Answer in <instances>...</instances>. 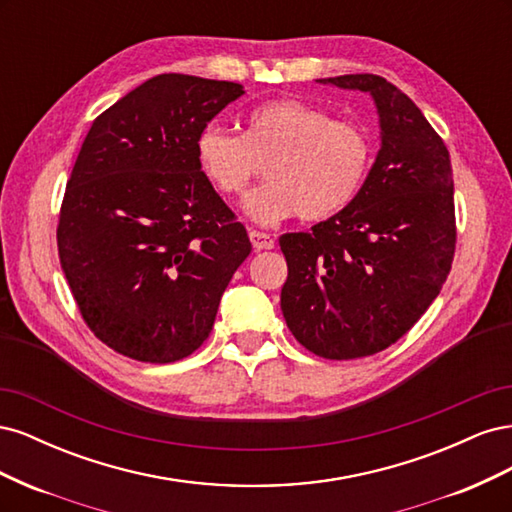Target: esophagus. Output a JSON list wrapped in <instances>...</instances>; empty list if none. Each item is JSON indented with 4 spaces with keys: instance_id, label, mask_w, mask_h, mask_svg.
Returning a JSON list of instances; mask_svg holds the SVG:
<instances>
[{
    "instance_id": "1",
    "label": "esophagus",
    "mask_w": 512,
    "mask_h": 512,
    "mask_svg": "<svg viewBox=\"0 0 512 512\" xmlns=\"http://www.w3.org/2000/svg\"><path fill=\"white\" fill-rule=\"evenodd\" d=\"M250 241L254 245V250H273L275 245V239L271 235H267V232H260V230H250Z\"/></svg>"
}]
</instances>
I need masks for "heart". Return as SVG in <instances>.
Here are the masks:
<instances>
[{"instance_id":"obj_1","label":"heart","mask_w":512,"mask_h":512,"mask_svg":"<svg viewBox=\"0 0 512 512\" xmlns=\"http://www.w3.org/2000/svg\"><path fill=\"white\" fill-rule=\"evenodd\" d=\"M371 156L365 128L301 100L252 108L241 136L220 126L196 136L200 173L224 196H241L265 164L269 181L245 200L258 224H277L297 213L309 222L331 218L361 192Z\"/></svg>"}]
</instances>
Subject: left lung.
Listing matches in <instances>:
<instances>
[{
  "label": "left lung",
  "instance_id": "obj_1",
  "mask_svg": "<svg viewBox=\"0 0 512 512\" xmlns=\"http://www.w3.org/2000/svg\"><path fill=\"white\" fill-rule=\"evenodd\" d=\"M320 83L374 96L382 147L361 192L309 232H286L282 312L297 342L348 361L395 344L451 273L457 226L451 156L418 106L378 74Z\"/></svg>",
  "mask_w": 512,
  "mask_h": 512
}]
</instances>
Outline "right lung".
<instances>
[{"mask_svg":"<svg viewBox=\"0 0 512 512\" xmlns=\"http://www.w3.org/2000/svg\"><path fill=\"white\" fill-rule=\"evenodd\" d=\"M239 83L160 74L91 123L59 209L57 250L102 344L175 363L209 337L252 243L196 162V136Z\"/></svg>","mask_w":512,"mask_h":512,"instance_id":"add662e5","label":"right lung"}]
</instances>
